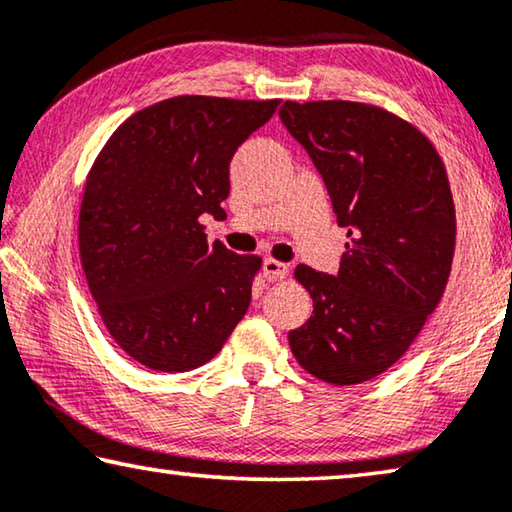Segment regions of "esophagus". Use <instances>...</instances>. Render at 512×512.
Masks as SVG:
<instances>
[{"instance_id": "obj_1", "label": "esophagus", "mask_w": 512, "mask_h": 512, "mask_svg": "<svg viewBox=\"0 0 512 512\" xmlns=\"http://www.w3.org/2000/svg\"><path fill=\"white\" fill-rule=\"evenodd\" d=\"M264 275L269 280H282V278H287V275H289V266L285 262H278V259H266Z\"/></svg>"}]
</instances>
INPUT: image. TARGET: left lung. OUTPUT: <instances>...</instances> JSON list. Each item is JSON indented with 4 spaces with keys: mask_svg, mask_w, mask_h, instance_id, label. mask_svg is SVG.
Here are the masks:
<instances>
[{
    "mask_svg": "<svg viewBox=\"0 0 512 512\" xmlns=\"http://www.w3.org/2000/svg\"><path fill=\"white\" fill-rule=\"evenodd\" d=\"M348 227L337 275L298 264L314 300L289 332L296 362L344 387L380 376L415 342L444 296L456 250V207L435 145L376 104L319 100L280 109Z\"/></svg>",
    "mask_w": 512,
    "mask_h": 512,
    "instance_id": "left-lung-1",
    "label": "left lung"
}]
</instances>
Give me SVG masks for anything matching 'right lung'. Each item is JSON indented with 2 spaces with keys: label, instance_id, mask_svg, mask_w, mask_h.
I'll return each mask as SVG.
<instances>
[{
  "label": "right lung",
  "instance_id": "obj_1",
  "mask_svg": "<svg viewBox=\"0 0 512 512\" xmlns=\"http://www.w3.org/2000/svg\"><path fill=\"white\" fill-rule=\"evenodd\" d=\"M280 100L177 95L129 116L86 175L79 257L113 342L145 369H196L250 305L262 257L207 243L230 159Z\"/></svg>",
  "mask_w": 512,
  "mask_h": 512
}]
</instances>
